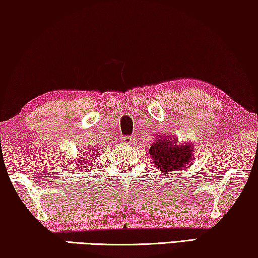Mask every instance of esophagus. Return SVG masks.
Instances as JSON below:
<instances>
[{
	"mask_svg": "<svg viewBox=\"0 0 258 258\" xmlns=\"http://www.w3.org/2000/svg\"><path fill=\"white\" fill-rule=\"evenodd\" d=\"M123 144H132L134 142V139L132 136H124L121 139Z\"/></svg>",
	"mask_w": 258,
	"mask_h": 258,
	"instance_id": "34e87169",
	"label": "esophagus"
}]
</instances>
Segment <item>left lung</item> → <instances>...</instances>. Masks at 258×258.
Listing matches in <instances>:
<instances>
[{"label": "left lung", "instance_id": "1", "mask_svg": "<svg viewBox=\"0 0 258 258\" xmlns=\"http://www.w3.org/2000/svg\"><path fill=\"white\" fill-rule=\"evenodd\" d=\"M149 153L153 157L154 164L160 170L177 172L188 167V163L194 157V149L191 144L178 146V141L170 137L160 136L156 142L151 144Z\"/></svg>", "mask_w": 258, "mask_h": 258}]
</instances>
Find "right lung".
<instances>
[{
    "label": "right lung",
    "mask_w": 258,
    "mask_h": 258,
    "mask_svg": "<svg viewBox=\"0 0 258 258\" xmlns=\"http://www.w3.org/2000/svg\"><path fill=\"white\" fill-rule=\"evenodd\" d=\"M87 165H88L87 163H84V164H82V162H80V167H79V169H80L81 167H82V168H83V167H87ZM87 170H88V169H87Z\"/></svg>",
    "instance_id": "add662e5"
}]
</instances>
